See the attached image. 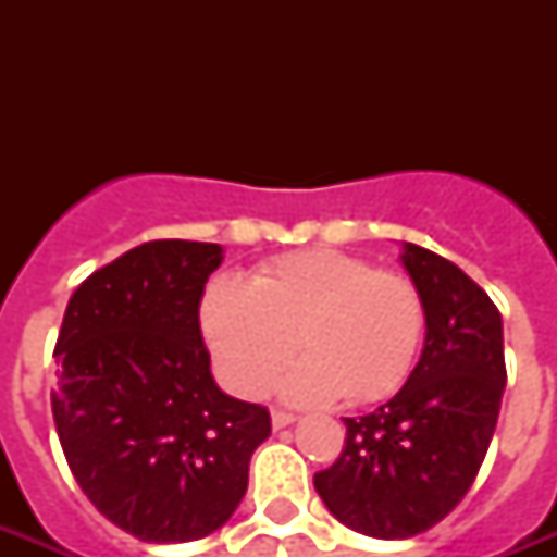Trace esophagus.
Returning <instances> with one entry per match:
<instances>
[{"label": "esophagus", "instance_id": "34e87169", "mask_svg": "<svg viewBox=\"0 0 557 557\" xmlns=\"http://www.w3.org/2000/svg\"><path fill=\"white\" fill-rule=\"evenodd\" d=\"M295 422V416L286 413V410H271V424H274V431H283L288 424Z\"/></svg>", "mask_w": 557, "mask_h": 557}]
</instances>
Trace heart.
<instances>
[{"label": "heart", "instance_id": "heart-1", "mask_svg": "<svg viewBox=\"0 0 557 557\" xmlns=\"http://www.w3.org/2000/svg\"><path fill=\"white\" fill-rule=\"evenodd\" d=\"M201 332L236 396H260L297 344L304 358L283 375L280 396L295 405L338 396L370 405L407 379L424 306L405 274L314 248L262 265L248 283L213 280L201 297Z\"/></svg>", "mask_w": 557, "mask_h": 557}]
</instances>
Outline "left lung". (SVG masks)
<instances>
[{"label": "left lung", "instance_id": "left-lung-1", "mask_svg": "<svg viewBox=\"0 0 557 557\" xmlns=\"http://www.w3.org/2000/svg\"><path fill=\"white\" fill-rule=\"evenodd\" d=\"M401 265L424 306V347L387 405L344 419L335 466L314 474L326 509L361 535L401 541L436 527L474 483L503 389V318L454 262L405 243Z\"/></svg>", "mask_w": 557, "mask_h": 557}]
</instances>
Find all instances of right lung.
<instances>
[{"label": "right lung", "mask_w": 557, "mask_h": 557, "mask_svg": "<svg viewBox=\"0 0 557 557\" xmlns=\"http://www.w3.org/2000/svg\"><path fill=\"white\" fill-rule=\"evenodd\" d=\"M222 245L156 239L83 280L57 338L51 410L95 509L147 544L216 532L269 440L265 407L219 389L199 330Z\"/></svg>", "instance_id": "right-lung-1"}]
</instances>
